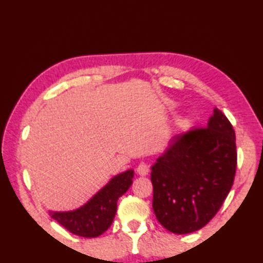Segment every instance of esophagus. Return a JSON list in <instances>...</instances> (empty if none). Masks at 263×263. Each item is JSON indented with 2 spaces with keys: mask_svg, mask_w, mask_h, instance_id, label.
Masks as SVG:
<instances>
[{
  "mask_svg": "<svg viewBox=\"0 0 263 263\" xmlns=\"http://www.w3.org/2000/svg\"><path fill=\"white\" fill-rule=\"evenodd\" d=\"M137 172H138L139 176H147L148 172H149V165L145 162L140 163L137 167Z\"/></svg>",
  "mask_w": 263,
  "mask_h": 263,
  "instance_id": "34e87169",
  "label": "esophagus"
}]
</instances>
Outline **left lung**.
Returning a JSON list of instances; mask_svg holds the SVG:
<instances>
[{"mask_svg": "<svg viewBox=\"0 0 263 263\" xmlns=\"http://www.w3.org/2000/svg\"><path fill=\"white\" fill-rule=\"evenodd\" d=\"M236 167L234 127L214 108L208 127L174 137L152 166L153 209L158 222L179 235L203 228L227 198Z\"/></svg>", "mask_w": 263, "mask_h": 263, "instance_id": "obj_1", "label": "left lung"}]
</instances>
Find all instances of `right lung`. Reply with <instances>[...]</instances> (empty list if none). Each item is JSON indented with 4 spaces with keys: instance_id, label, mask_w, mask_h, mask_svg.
Listing matches in <instances>:
<instances>
[{
    "instance_id": "obj_1",
    "label": "right lung",
    "mask_w": 263,
    "mask_h": 263,
    "mask_svg": "<svg viewBox=\"0 0 263 263\" xmlns=\"http://www.w3.org/2000/svg\"><path fill=\"white\" fill-rule=\"evenodd\" d=\"M132 178V170L118 174L84 206L71 212H51V218L71 234L86 238L98 237L110 227L116 214L117 199L130 188Z\"/></svg>"
}]
</instances>
